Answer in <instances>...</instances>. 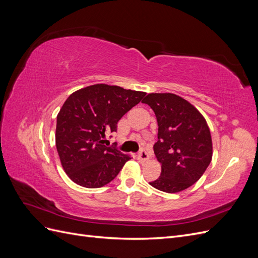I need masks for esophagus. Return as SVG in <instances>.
<instances>
[{"label": "esophagus", "instance_id": "esophagus-1", "mask_svg": "<svg viewBox=\"0 0 258 258\" xmlns=\"http://www.w3.org/2000/svg\"><path fill=\"white\" fill-rule=\"evenodd\" d=\"M138 158H139V160L141 161V162L147 161L148 160V154H147V152L145 150L140 151L139 154H138Z\"/></svg>", "mask_w": 258, "mask_h": 258}]
</instances>
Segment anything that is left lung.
I'll use <instances>...</instances> for the list:
<instances>
[{
  "label": "left lung",
  "instance_id": "1",
  "mask_svg": "<svg viewBox=\"0 0 258 258\" xmlns=\"http://www.w3.org/2000/svg\"><path fill=\"white\" fill-rule=\"evenodd\" d=\"M142 102L151 106L158 123L154 153L161 163V173L150 185L170 194L188 188L212 159L207 120L188 101L174 93H148Z\"/></svg>",
  "mask_w": 258,
  "mask_h": 258
}]
</instances>
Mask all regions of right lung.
Wrapping results in <instances>:
<instances>
[{
	"label": "right lung",
	"mask_w": 258,
	"mask_h": 258,
	"mask_svg": "<svg viewBox=\"0 0 258 258\" xmlns=\"http://www.w3.org/2000/svg\"><path fill=\"white\" fill-rule=\"evenodd\" d=\"M146 95L119 86L96 84L70 95L57 116L56 147L68 176L87 188L117 176L130 156L104 145L105 135Z\"/></svg>",
	"instance_id": "right-lung-1"
}]
</instances>
